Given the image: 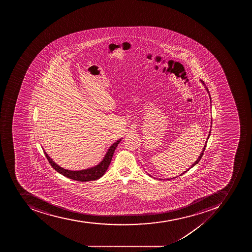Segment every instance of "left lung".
<instances>
[{
    "instance_id": "left-lung-1",
    "label": "left lung",
    "mask_w": 252,
    "mask_h": 252,
    "mask_svg": "<svg viewBox=\"0 0 252 252\" xmlns=\"http://www.w3.org/2000/svg\"><path fill=\"white\" fill-rule=\"evenodd\" d=\"M200 81H201V83H202V84H203V85L205 86V88H206V92H208L209 97H210V101H211V98H210V93H209L208 89H207V88H206V85H205L204 83H203V82H202V80H200ZM210 103H211V101H210ZM211 125H212V119H211ZM210 127H211V126H210ZM210 132H211V131H209L208 137H207V139H206V143H205L204 147H203V148H202V152H201V154H200V155H199V157H198V158H197V160H195V161H194V162L192 164H191V166H190V168H189V169H187L186 171H185V172H184V173H181V174L180 175V176H181V175H183V174H185V173H186V172H188V171H189V169H191V168H193V167H194V165H195V164H198V161H199V160H201V158H202V155H203V152H204L205 149H206V143H207V141H208L209 138H210ZM147 174H148V173H147ZM148 175H149V177H153L152 176H151V175H150V174H148ZM153 178H155V177H153ZM175 178H177V177H173V178H171V179H175ZM169 180H170V179H169Z\"/></svg>"
}]
</instances>
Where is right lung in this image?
<instances>
[{
  "label": "right lung",
  "instance_id": "right-lung-1",
  "mask_svg": "<svg viewBox=\"0 0 252 252\" xmlns=\"http://www.w3.org/2000/svg\"><path fill=\"white\" fill-rule=\"evenodd\" d=\"M121 140H122V139H118L117 142L113 143L109 147L107 152L104 156L103 159L97 165L91 167L88 169H82V170L74 171L63 169L62 167L58 165L57 163L54 162L53 159L46 154V151H44V154L46 155V158L49 160L50 164H51V166L60 174L63 175L64 177L74 180V181L88 182V181H95L97 179L101 178L105 174V172L107 171L108 168H109L110 162H111L112 158H113V154L115 152L116 148H117Z\"/></svg>",
  "mask_w": 252,
  "mask_h": 252
}]
</instances>
